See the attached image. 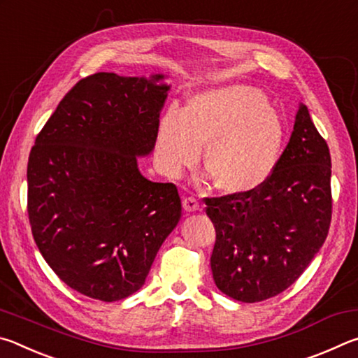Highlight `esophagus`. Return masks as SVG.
Returning a JSON list of instances; mask_svg holds the SVG:
<instances>
[{
    "label": "esophagus",
    "mask_w": 358,
    "mask_h": 358,
    "mask_svg": "<svg viewBox=\"0 0 358 358\" xmlns=\"http://www.w3.org/2000/svg\"><path fill=\"white\" fill-rule=\"evenodd\" d=\"M183 208L187 213H192V211L199 210V202L194 197H185L183 199Z\"/></svg>",
    "instance_id": "34e87169"
}]
</instances>
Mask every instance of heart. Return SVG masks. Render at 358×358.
I'll return each mask as SVG.
<instances>
[{"label": "heart", "instance_id": "b5f03b06", "mask_svg": "<svg viewBox=\"0 0 358 358\" xmlns=\"http://www.w3.org/2000/svg\"><path fill=\"white\" fill-rule=\"evenodd\" d=\"M284 124L259 90L227 85L194 94L185 112L171 108L161 118L156 159L169 177L192 167L205 148L208 173L230 196L250 194L273 175L284 145Z\"/></svg>", "mask_w": 358, "mask_h": 358}]
</instances>
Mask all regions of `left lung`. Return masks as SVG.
<instances>
[{"label":"left lung","instance_id":"obj_1","mask_svg":"<svg viewBox=\"0 0 358 358\" xmlns=\"http://www.w3.org/2000/svg\"><path fill=\"white\" fill-rule=\"evenodd\" d=\"M331 159L305 104L273 175L257 191L205 199L216 229L210 265L216 287L256 303L299 280L331 221Z\"/></svg>","mask_w":358,"mask_h":358}]
</instances>
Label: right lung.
<instances>
[{
	"mask_svg": "<svg viewBox=\"0 0 358 358\" xmlns=\"http://www.w3.org/2000/svg\"><path fill=\"white\" fill-rule=\"evenodd\" d=\"M164 74L82 78L36 137L28 159V216L42 257L90 299L141 289L181 217L173 183H155L137 157L155 148L171 85Z\"/></svg>",
	"mask_w": 358,
	"mask_h": 358,
	"instance_id": "obj_1",
	"label": "right lung"
}]
</instances>
